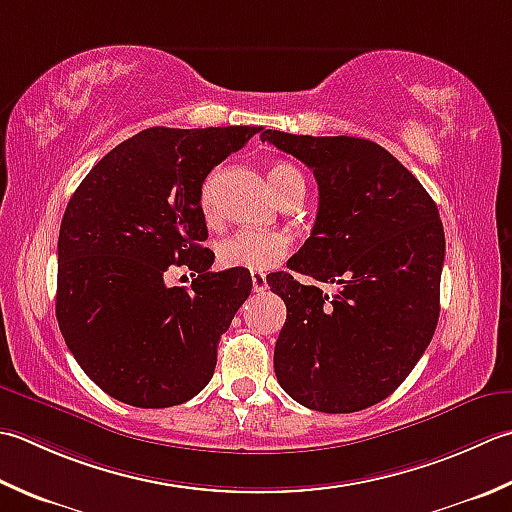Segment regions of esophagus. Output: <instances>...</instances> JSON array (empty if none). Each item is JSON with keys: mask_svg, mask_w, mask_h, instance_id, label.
Returning a JSON list of instances; mask_svg holds the SVG:
<instances>
[{"mask_svg": "<svg viewBox=\"0 0 512 512\" xmlns=\"http://www.w3.org/2000/svg\"><path fill=\"white\" fill-rule=\"evenodd\" d=\"M250 279H253L255 293H264L268 284H266V275L262 273V270H253V273H250Z\"/></svg>", "mask_w": 512, "mask_h": 512, "instance_id": "obj_1", "label": "esophagus"}]
</instances>
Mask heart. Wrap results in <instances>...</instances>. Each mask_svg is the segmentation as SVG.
<instances>
[{
	"mask_svg": "<svg viewBox=\"0 0 512 512\" xmlns=\"http://www.w3.org/2000/svg\"><path fill=\"white\" fill-rule=\"evenodd\" d=\"M270 184H273L279 199L302 195L306 190L304 175L299 168L288 162H275L268 170ZM215 184L217 175L210 173L202 186L199 204L204 215L210 219L215 210ZM290 248V237L279 230H239V233L226 237L217 246V262L224 268L242 270H268L282 259Z\"/></svg>",
	"mask_w": 512,
	"mask_h": 512,
	"instance_id": "heart-1",
	"label": "heart"
}]
</instances>
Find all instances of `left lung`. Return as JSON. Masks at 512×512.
Returning a JSON list of instances; mask_svg holds the SVG:
<instances>
[{"label": "left lung", "mask_w": 512, "mask_h": 512, "mask_svg": "<svg viewBox=\"0 0 512 512\" xmlns=\"http://www.w3.org/2000/svg\"><path fill=\"white\" fill-rule=\"evenodd\" d=\"M262 142L304 162L317 179L315 226L288 268L337 295L268 277L284 299L275 375L319 413H357L410 375L433 339L446 253L437 204L417 177L370 139L264 130Z\"/></svg>", "instance_id": "1"}]
</instances>
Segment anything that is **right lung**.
<instances>
[{
    "instance_id": "obj_1",
    "label": "right lung",
    "mask_w": 512,
    "mask_h": 512,
    "mask_svg": "<svg viewBox=\"0 0 512 512\" xmlns=\"http://www.w3.org/2000/svg\"><path fill=\"white\" fill-rule=\"evenodd\" d=\"M257 126L146 128L99 159L70 197L57 242L59 330L93 382L119 402H188L215 373L248 270L213 273L199 195L206 175ZM173 265L191 288L168 287Z\"/></svg>"
}]
</instances>
